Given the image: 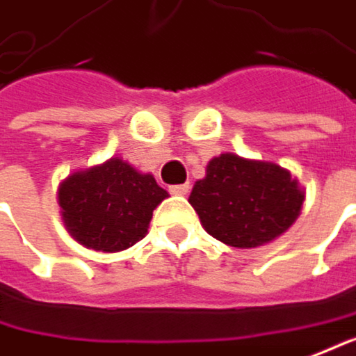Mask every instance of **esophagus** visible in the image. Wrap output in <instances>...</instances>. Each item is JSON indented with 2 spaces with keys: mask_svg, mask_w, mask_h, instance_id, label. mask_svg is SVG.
Returning <instances> with one entry per match:
<instances>
[{
  "mask_svg": "<svg viewBox=\"0 0 356 356\" xmlns=\"http://www.w3.org/2000/svg\"><path fill=\"white\" fill-rule=\"evenodd\" d=\"M188 191H191V186H188V184H176V186H170V192H172V194H178V196L188 194Z\"/></svg>",
  "mask_w": 356,
  "mask_h": 356,
  "instance_id": "esophagus-1",
  "label": "esophagus"
}]
</instances>
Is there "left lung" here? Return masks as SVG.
I'll return each instance as SVG.
<instances>
[{"label": "left lung", "mask_w": 356, "mask_h": 356, "mask_svg": "<svg viewBox=\"0 0 356 356\" xmlns=\"http://www.w3.org/2000/svg\"><path fill=\"white\" fill-rule=\"evenodd\" d=\"M188 202L209 235L229 247L251 249L292 227L304 191L282 165L220 154L209 162Z\"/></svg>", "instance_id": "obj_1"}]
</instances>
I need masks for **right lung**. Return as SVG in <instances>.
I'll return each instance as SVG.
<instances>
[{
  "label": "right lung",
  "mask_w": 356,
  "mask_h": 356,
  "mask_svg": "<svg viewBox=\"0 0 356 356\" xmlns=\"http://www.w3.org/2000/svg\"><path fill=\"white\" fill-rule=\"evenodd\" d=\"M168 192L121 158L70 174L58 188L66 231L87 249L115 253L145 237Z\"/></svg>",
  "instance_id": "add662e5"
}]
</instances>
